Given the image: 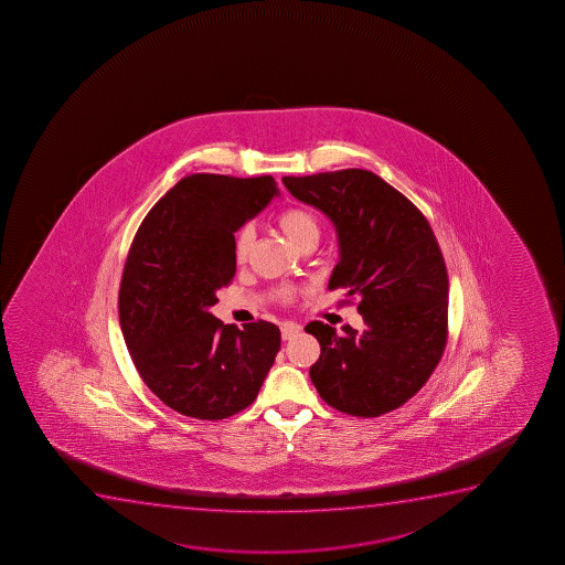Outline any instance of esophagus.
I'll list each match as a JSON object with an SVG mask.
<instances>
[{
  "instance_id": "1",
  "label": "esophagus",
  "mask_w": 565,
  "mask_h": 565,
  "mask_svg": "<svg viewBox=\"0 0 565 565\" xmlns=\"http://www.w3.org/2000/svg\"><path fill=\"white\" fill-rule=\"evenodd\" d=\"M300 329H302V327H300L299 323H292V321H287V323H284V326H281V339H292V337H295L297 332H300Z\"/></svg>"
}]
</instances>
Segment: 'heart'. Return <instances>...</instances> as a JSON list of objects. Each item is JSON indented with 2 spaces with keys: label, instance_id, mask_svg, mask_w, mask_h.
<instances>
[{
  "label": "heart",
  "instance_id": "1",
  "mask_svg": "<svg viewBox=\"0 0 565 565\" xmlns=\"http://www.w3.org/2000/svg\"><path fill=\"white\" fill-rule=\"evenodd\" d=\"M279 231L286 234V238L291 242L292 246L300 247L308 239H318L319 223L312 212H308L305 207H287L276 217ZM253 242H255V233L252 225L239 226L233 239L234 260L236 263H246L249 253H252Z\"/></svg>",
  "mask_w": 565,
  "mask_h": 565
}]
</instances>
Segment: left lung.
<instances>
[{"mask_svg": "<svg viewBox=\"0 0 565 565\" xmlns=\"http://www.w3.org/2000/svg\"><path fill=\"white\" fill-rule=\"evenodd\" d=\"M295 199L331 221L339 263L329 289L359 297L365 329L321 321L306 332L321 345L310 379L327 405L374 418L405 405L443 358L448 334V274L431 226L418 207L376 173L350 168L286 175Z\"/></svg>", "mask_w": 565, "mask_h": 565, "instance_id": "8db88e82", "label": "left lung"}]
</instances>
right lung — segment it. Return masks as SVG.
Listing matches in <instances>:
<instances>
[{
    "label": "right lung",
    "mask_w": 565,
    "mask_h": 565,
    "mask_svg": "<svg viewBox=\"0 0 565 565\" xmlns=\"http://www.w3.org/2000/svg\"><path fill=\"white\" fill-rule=\"evenodd\" d=\"M279 189L273 175L193 173L147 213L120 279L119 321L141 380L183 416L225 419L252 405L279 352L268 321L213 318L236 274L234 233Z\"/></svg>",
    "instance_id": "add662e5"
}]
</instances>
